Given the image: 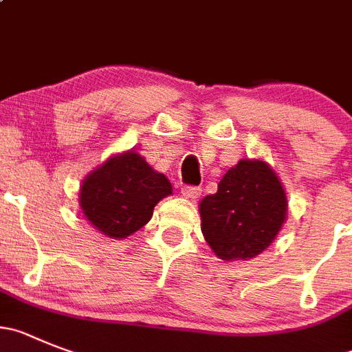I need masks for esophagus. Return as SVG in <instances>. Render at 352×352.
Listing matches in <instances>:
<instances>
[{"mask_svg": "<svg viewBox=\"0 0 352 352\" xmlns=\"http://www.w3.org/2000/svg\"><path fill=\"white\" fill-rule=\"evenodd\" d=\"M180 192H182L184 198L196 199V198H199V195H201V189L196 186H184L182 189H180Z\"/></svg>", "mask_w": 352, "mask_h": 352, "instance_id": "1", "label": "esophagus"}]
</instances>
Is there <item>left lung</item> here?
<instances>
[{"label": "left lung", "mask_w": 352, "mask_h": 352, "mask_svg": "<svg viewBox=\"0 0 352 352\" xmlns=\"http://www.w3.org/2000/svg\"><path fill=\"white\" fill-rule=\"evenodd\" d=\"M288 201L274 170L241 160L226 172L215 195L199 203L201 231L222 261H248L267 248L287 221Z\"/></svg>", "instance_id": "8db88e82"}]
</instances>
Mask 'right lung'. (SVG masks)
<instances>
[{
    "label": "right lung",
    "mask_w": 352,
    "mask_h": 352,
    "mask_svg": "<svg viewBox=\"0 0 352 352\" xmlns=\"http://www.w3.org/2000/svg\"><path fill=\"white\" fill-rule=\"evenodd\" d=\"M172 184L135 151H126L87 175L80 189V206L95 229L121 239L139 231Z\"/></svg>",
    "instance_id": "1"
}]
</instances>
